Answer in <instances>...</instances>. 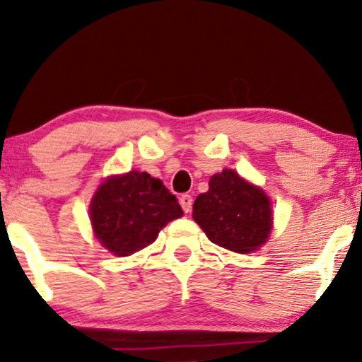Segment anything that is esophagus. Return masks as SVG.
Listing matches in <instances>:
<instances>
[{"mask_svg": "<svg viewBox=\"0 0 362 362\" xmlns=\"http://www.w3.org/2000/svg\"><path fill=\"white\" fill-rule=\"evenodd\" d=\"M180 206H182V209L185 211V213H190V209H192V195H189V194L182 195Z\"/></svg>", "mask_w": 362, "mask_h": 362, "instance_id": "obj_1", "label": "esophagus"}]
</instances>
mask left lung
Here are the masks:
<instances>
[{"label": "left lung", "instance_id": "8db88e82", "mask_svg": "<svg viewBox=\"0 0 362 362\" xmlns=\"http://www.w3.org/2000/svg\"><path fill=\"white\" fill-rule=\"evenodd\" d=\"M192 218L211 242L236 253L259 250L272 230L271 201L235 170L224 168L209 180V190L197 195Z\"/></svg>", "mask_w": 362, "mask_h": 362}]
</instances>
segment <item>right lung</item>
<instances>
[{"label": "right lung", "mask_w": 362, "mask_h": 362, "mask_svg": "<svg viewBox=\"0 0 362 362\" xmlns=\"http://www.w3.org/2000/svg\"><path fill=\"white\" fill-rule=\"evenodd\" d=\"M182 214L177 197L163 182L138 170L103 180L90 204L95 236L117 257L151 245L161 228Z\"/></svg>", "instance_id": "right-lung-1"}]
</instances>
